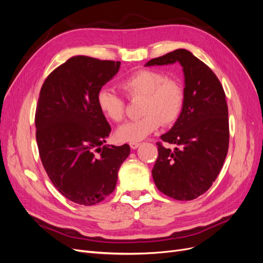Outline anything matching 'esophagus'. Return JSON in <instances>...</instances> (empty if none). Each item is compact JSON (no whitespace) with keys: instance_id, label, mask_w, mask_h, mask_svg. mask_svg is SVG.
Returning <instances> with one entry per match:
<instances>
[{"instance_id":"obj_1","label":"esophagus","mask_w":263,"mask_h":263,"mask_svg":"<svg viewBox=\"0 0 263 263\" xmlns=\"http://www.w3.org/2000/svg\"><path fill=\"white\" fill-rule=\"evenodd\" d=\"M139 142L138 141H134V142H129V146H130V148L132 149H136V148H138L139 147Z\"/></svg>"}]
</instances>
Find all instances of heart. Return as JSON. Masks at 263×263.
I'll use <instances>...</instances> for the list:
<instances>
[{
    "label": "heart",
    "instance_id": "b5f03b06",
    "mask_svg": "<svg viewBox=\"0 0 263 263\" xmlns=\"http://www.w3.org/2000/svg\"><path fill=\"white\" fill-rule=\"evenodd\" d=\"M126 97L132 101L142 99L137 121L127 122L116 132L121 141L134 142L146 138L163 125L176 123L184 106L185 93L177 79L168 78L162 71L141 69L125 78L121 83ZM101 113L109 121L121 122L126 114L125 100L113 89L103 86L97 94Z\"/></svg>",
    "mask_w": 263,
    "mask_h": 263
}]
</instances>
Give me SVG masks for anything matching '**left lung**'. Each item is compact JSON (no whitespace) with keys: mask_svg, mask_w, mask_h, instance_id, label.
<instances>
[{"mask_svg":"<svg viewBox=\"0 0 263 263\" xmlns=\"http://www.w3.org/2000/svg\"><path fill=\"white\" fill-rule=\"evenodd\" d=\"M180 62L185 78V101L172 128L157 142L153 178L158 190L174 200L191 201L204 194L220 172L229 145L225 91L212 69L189 50L177 49L149 60L146 66Z\"/></svg>","mask_w":263,"mask_h":263,"instance_id":"1","label":"left lung"}]
</instances>
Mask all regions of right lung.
I'll return each mask as SVG.
<instances>
[{
	"label": "right lung",
	"instance_id": "1",
	"mask_svg": "<svg viewBox=\"0 0 263 263\" xmlns=\"http://www.w3.org/2000/svg\"><path fill=\"white\" fill-rule=\"evenodd\" d=\"M121 62L74 55L46 78L35 113L36 140L45 171L59 192L90 206L113 192L129 145H103L110 126L97 94Z\"/></svg>",
	"mask_w": 263,
	"mask_h": 263
}]
</instances>
